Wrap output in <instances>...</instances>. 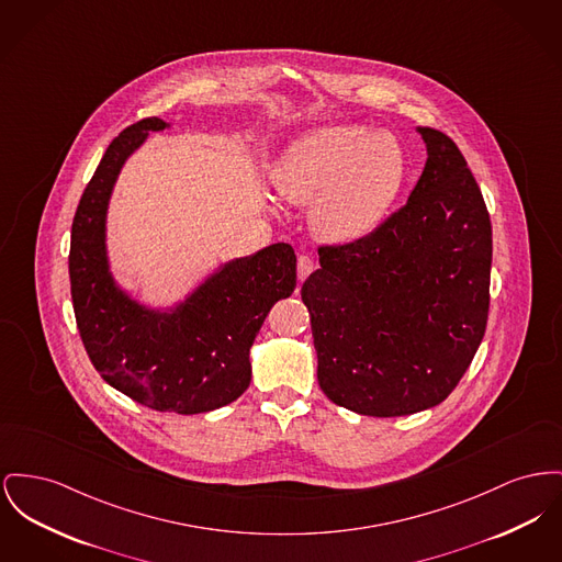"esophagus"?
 <instances>
[{
  "instance_id": "esophagus-1",
  "label": "esophagus",
  "mask_w": 562,
  "mask_h": 562,
  "mask_svg": "<svg viewBox=\"0 0 562 562\" xmlns=\"http://www.w3.org/2000/svg\"><path fill=\"white\" fill-rule=\"evenodd\" d=\"M314 271V259L310 255H299L297 276L299 280H305Z\"/></svg>"
}]
</instances>
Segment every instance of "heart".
<instances>
[{
	"mask_svg": "<svg viewBox=\"0 0 562 562\" xmlns=\"http://www.w3.org/2000/svg\"><path fill=\"white\" fill-rule=\"evenodd\" d=\"M407 155L391 133L363 125H329L301 135L273 171L278 191L312 205L318 237L337 244L375 232L407 180Z\"/></svg>",
	"mask_w": 562,
	"mask_h": 562,
	"instance_id": "heart-1",
	"label": "heart"
}]
</instances>
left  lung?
Instances as JSON below:
<instances>
[{
    "instance_id": "left-lung-1",
    "label": "left lung",
    "mask_w": 562,
    "mask_h": 562,
    "mask_svg": "<svg viewBox=\"0 0 562 562\" xmlns=\"http://www.w3.org/2000/svg\"><path fill=\"white\" fill-rule=\"evenodd\" d=\"M418 133L429 159L407 203L359 241L318 246L321 269L301 286L318 384L363 416L439 405L488 321L493 227L482 191L446 133Z\"/></svg>"
}]
</instances>
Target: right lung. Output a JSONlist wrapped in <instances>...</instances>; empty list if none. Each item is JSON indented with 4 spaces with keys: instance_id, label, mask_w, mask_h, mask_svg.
<instances>
[{
    "instance_id": "right-lung-1",
    "label": "right lung",
    "mask_w": 562,
    "mask_h": 562,
    "mask_svg": "<svg viewBox=\"0 0 562 562\" xmlns=\"http://www.w3.org/2000/svg\"><path fill=\"white\" fill-rule=\"evenodd\" d=\"M157 116L119 133L89 180L71 223L69 284L76 325L101 378L157 412L203 414L250 384V346L271 305L297 286V257L273 244L225 265L176 312L144 310L116 289L105 259V210L123 164Z\"/></svg>"
}]
</instances>
